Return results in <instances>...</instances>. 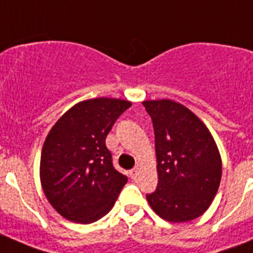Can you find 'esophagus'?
Returning a JSON list of instances; mask_svg holds the SVG:
<instances>
[{"mask_svg":"<svg viewBox=\"0 0 253 253\" xmlns=\"http://www.w3.org/2000/svg\"><path fill=\"white\" fill-rule=\"evenodd\" d=\"M138 174H139L138 167H135L134 169H131V170H130V177L132 178V180H134V178H136V177H138Z\"/></svg>","mask_w":253,"mask_h":253,"instance_id":"obj_1","label":"esophagus"}]
</instances>
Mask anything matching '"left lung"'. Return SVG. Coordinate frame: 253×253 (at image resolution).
<instances>
[{
    "mask_svg": "<svg viewBox=\"0 0 253 253\" xmlns=\"http://www.w3.org/2000/svg\"><path fill=\"white\" fill-rule=\"evenodd\" d=\"M152 119L158 159V188L147 201L168 222L202 215L215 197L222 160L210 131L196 114L170 99L144 101Z\"/></svg>",
    "mask_w": 253,
    "mask_h": 253,
    "instance_id": "left-lung-1",
    "label": "left lung"
}]
</instances>
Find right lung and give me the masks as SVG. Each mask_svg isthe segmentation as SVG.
<instances>
[{
  "instance_id": "obj_1",
  "label": "right lung",
  "mask_w": 253,
  "mask_h": 253,
  "mask_svg": "<svg viewBox=\"0 0 253 253\" xmlns=\"http://www.w3.org/2000/svg\"><path fill=\"white\" fill-rule=\"evenodd\" d=\"M131 102L93 98L71 107L43 144L41 181L52 208L65 219L93 223L106 215L126 185L113 166L106 136Z\"/></svg>"
}]
</instances>
